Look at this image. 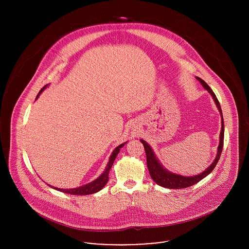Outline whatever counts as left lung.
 I'll return each mask as SVG.
<instances>
[{
	"label": "left lung",
	"instance_id": "left-lung-1",
	"mask_svg": "<svg viewBox=\"0 0 249 249\" xmlns=\"http://www.w3.org/2000/svg\"><path fill=\"white\" fill-rule=\"evenodd\" d=\"M196 77L202 84V86L211 94L216 107L218 108L220 116H221V130H220V134H219V143H218V146H217V153H216L215 159L213 160V163L203 173H201L197 176H194V177H183V176H179L177 174H173V173L169 172L168 170H166L161 165V163L158 161V159L156 158V156H155L152 148L150 147V145L145 141L140 140L143 144V147H144V151H145V155H146V165H147L149 175L152 178V180L157 185L162 186L164 188L183 189V188H188L190 186H193L196 183L199 182L200 180H202L203 178H206L209 174L212 173L213 168L217 164V161H218V159L220 157V154H221V151H222L223 139H224V123H223V117H222L220 105H219L213 90L209 87V85L203 79H201L200 77H198V76H196Z\"/></svg>",
	"mask_w": 249,
	"mask_h": 249
}]
</instances>
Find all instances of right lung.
Returning a JSON list of instances; mask_svg holds the SVG:
<instances>
[{"label":"right lung","mask_w":249,"mask_h":249,"mask_svg":"<svg viewBox=\"0 0 249 249\" xmlns=\"http://www.w3.org/2000/svg\"><path fill=\"white\" fill-rule=\"evenodd\" d=\"M46 87H47V86H44V87L40 90V92L38 93V95H37V97H36V100H37V98L40 96V94L46 89ZM125 143H126V142L121 143L120 145H118V146L113 150L112 154L110 155L109 162H108V164H107L106 171L104 172L103 175H101L99 178H97L96 180H94L93 182H90V183H88V184H86V185H83V186H81V187L74 188V189H58V188H55V187H53V186H52V187H53V189L57 190V191H60V192H62V193H64V194L76 195V196L92 195V194H95V193L101 191V190L107 185V181H108V174H109V171H110V169H111V167H112V165H113V163H114V161H115V159H116V157H117L119 151L121 150V148H122ZM49 186H50V185H49Z\"/></svg>","instance_id":"add662e5"}]
</instances>
